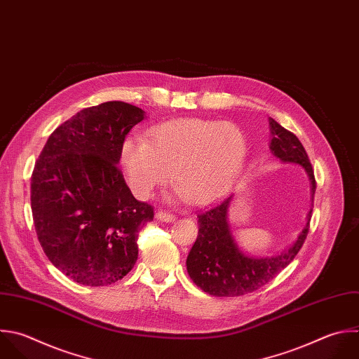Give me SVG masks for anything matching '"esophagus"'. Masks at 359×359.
I'll return each instance as SVG.
<instances>
[{
  "label": "esophagus",
  "mask_w": 359,
  "mask_h": 359,
  "mask_svg": "<svg viewBox=\"0 0 359 359\" xmlns=\"http://www.w3.org/2000/svg\"><path fill=\"white\" fill-rule=\"evenodd\" d=\"M156 217L161 222H165V223H172L175 220V216L171 215V213H167V212H163V210H158L156 213Z\"/></svg>",
  "instance_id": "34e87169"
}]
</instances>
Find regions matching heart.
Segmentation results:
<instances>
[{
  "instance_id": "b5f03b06",
  "label": "heart",
  "mask_w": 359,
  "mask_h": 359,
  "mask_svg": "<svg viewBox=\"0 0 359 359\" xmlns=\"http://www.w3.org/2000/svg\"><path fill=\"white\" fill-rule=\"evenodd\" d=\"M245 157V137L230 122L175 119L150 130V140L126 137L121 165L130 189L149 198L172 172L178 195L195 205L219 198Z\"/></svg>"
}]
</instances>
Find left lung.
I'll return each instance as SVG.
<instances>
[{
    "label": "left lung",
    "mask_w": 359,
    "mask_h": 359,
    "mask_svg": "<svg viewBox=\"0 0 359 359\" xmlns=\"http://www.w3.org/2000/svg\"><path fill=\"white\" fill-rule=\"evenodd\" d=\"M272 156L286 164L302 167L311 188V206L316 191V180L307 153L299 139L269 118ZM233 194L216 201L198 215L199 231L188 258L187 269L194 283L203 292L219 297H234L254 292L273 279L302 248L309 233L311 209L309 210L303 230L285 250L268 257L245 254L236 243L229 224V206Z\"/></svg>",
    "instance_id": "1"
}]
</instances>
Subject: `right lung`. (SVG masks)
I'll use <instances>...</instances> for the list:
<instances>
[{"label": "right lung", "instance_id": "1", "mask_svg": "<svg viewBox=\"0 0 359 359\" xmlns=\"http://www.w3.org/2000/svg\"><path fill=\"white\" fill-rule=\"evenodd\" d=\"M144 111L111 101L86 108L48 139L32 172L39 243L66 276L88 286L122 279L136 264L137 237L154 217L118 168L121 146Z\"/></svg>", "mask_w": 359, "mask_h": 359}]
</instances>
